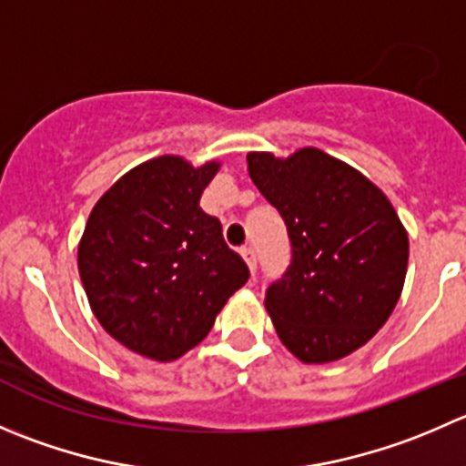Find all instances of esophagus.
I'll return each mask as SVG.
<instances>
[{
  "mask_svg": "<svg viewBox=\"0 0 466 466\" xmlns=\"http://www.w3.org/2000/svg\"><path fill=\"white\" fill-rule=\"evenodd\" d=\"M241 257H243V259H246L248 268H250L252 273H255V268H257V252H255V248L243 246L241 248Z\"/></svg>",
  "mask_w": 466,
  "mask_h": 466,
  "instance_id": "esophagus-1",
  "label": "esophagus"
}]
</instances>
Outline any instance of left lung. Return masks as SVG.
I'll return each mask as SVG.
<instances>
[{
	"label": "left lung",
	"mask_w": 466,
	"mask_h": 466,
	"mask_svg": "<svg viewBox=\"0 0 466 466\" xmlns=\"http://www.w3.org/2000/svg\"><path fill=\"white\" fill-rule=\"evenodd\" d=\"M248 173L291 238V264L264 300L279 341L305 364L355 353L387 323L408 273V232L390 198L319 147L250 152Z\"/></svg>",
	"instance_id": "left-lung-1"
}]
</instances>
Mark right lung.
<instances>
[{
    "label": "right lung",
    "instance_id": "right-lung-1",
    "mask_svg": "<svg viewBox=\"0 0 466 466\" xmlns=\"http://www.w3.org/2000/svg\"><path fill=\"white\" fill-rule=\"evenodd\" d=\"M218 168L177 155L143 161L95 202L81 234L76 264L90 309L143 358L188 353L250 278L220 220L200 209Z\"/></svg>",
    "mask_w": 466,
    "mask_h": 466
}]
</instances>
